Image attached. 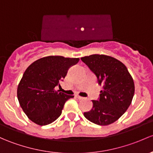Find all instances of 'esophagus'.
I'll return each instance as SVG.
<instances>
[{
    "instance_id": "esophagus-1",
    "label": "esophagus",
    "mask_w": 153,
    "mask_h": 153,
    "mask_svg": "<svg viewBox=\"0 0 153 153\" xmlns=\"http://www.w3.org/2000/svg\"><path fill=\"white\" fill-rule=\"evenodd\" d=\"M75 97H76L77 98H78V99H79V100H83V99H84V97H81V96H79V95H75Z\"/></svg>"
}]
</instances>
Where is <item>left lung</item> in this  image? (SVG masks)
<instances>
[{
	"instance_id": "1",
	"label": "left lung",
	"mask_w": 153,
	"mask_h": 153,
	"mask_svg": "<svg viewBox=\"0 0 153 153\" xmlns=\"http://www.w3.org/2000/svg\"><path fill=\"white\" fill-rule=\"evenodd\" d=\"M97 78L102 87L99 100H92L93 108L84 117L98 125H108L128 110L134 95L133 79L123 63L106 55L93 54L81 58Z\"/></svg>"
}]
</instances>
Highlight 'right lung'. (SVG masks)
Listing matches in <instances>:
<instances>
[{
  "label": "right lung",
  "instance_id": "right-lung-1",
  "mask_svg": "<svg viewBox=\"0 0 153 153\" xmlns=\"http://www.w3.org/2000/svg\"><path fill=\"white\" fill-rule=\"evenodd\" d=\"M78 58L49 56L33 62L25 70L17 86V98L24 113L39 125L52 123L62 114L64 103L73 95H67L56 86L67 75Z\"/></svg>",
  "mask_w": 153,
  "mask_h": 153
}]
</instances>
